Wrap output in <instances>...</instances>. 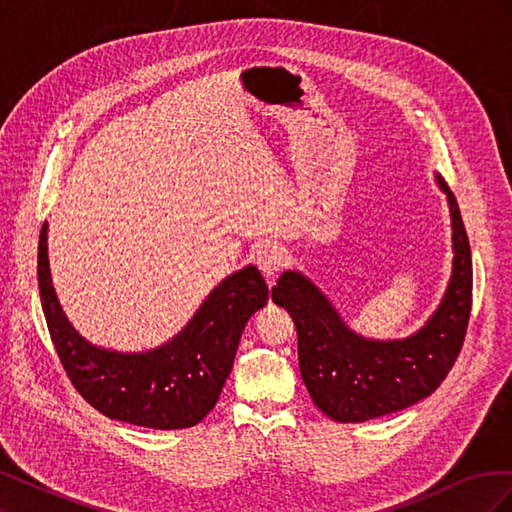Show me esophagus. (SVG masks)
Here are the masks:
<instances>
[{"mask_svg": "<svg viewBox=\"0 0 512 512\" xmlns=\"http://www.w3.org/2000/svg\"><path fill=\"white\" fill-rule=\"evenodd\" d=\"M284 260H286V254L277 243H265L256 252V265L269 282H273L275 275L282 271Z\"/></svg>", "mask_w": 512, "mask_h": 512, "instance_id": "34e87169", "label": "esophagus"}]
</instances>
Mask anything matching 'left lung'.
<instances>
[{
    "label": "left lung",
    "mask_w": 512,
    "mask_h": 512,
    "mask_svg": "<svg viewBox=\"0 0 512 512\" xmlns=\"http://www.w3.org/2000/svg\"><path fill=\"white\" fill-rule=\"evenodd\" d=\"M433 179L451 211L453 269L421 329L399 339L363 337L305 273L288 269L273 286L271 299L297 327L309 397L333 421L363 423L404 410L436 391L457 361L472 309V254L453 192L438 173Z\"/></svg>",
    "instance_id": "8db88e82"
}]
</instances>
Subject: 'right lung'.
I'll use <instances>...</instances> for the list:
<instances>
[{
    "label": "right lung",
    "instance_id": "1",
    "mask_svg": "<svg viewBox=\"0 0 512 512\" xmlns=\"http://www.w3.org/2000/svg\"><path fill=\"white\" fill-rule=\"evenodd\" d=\"M38 288L46 327L74 389L104 416L151 429L194 427L213 410L247 320L269 299L260 271L247 265L215 286L162 346L143 352L96 346L59 305L49 267V222L38 241Z\"/></svg>",
    "mask_w": 512,
    "mask_h": 512
}]
</instances>
